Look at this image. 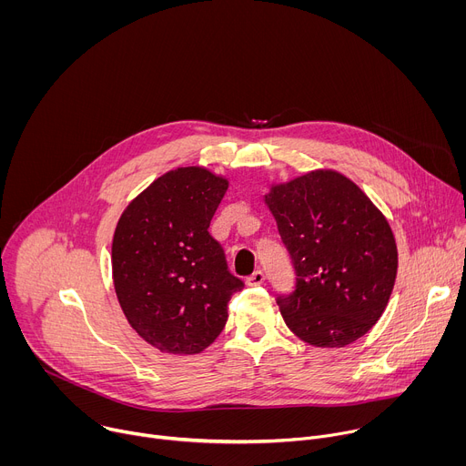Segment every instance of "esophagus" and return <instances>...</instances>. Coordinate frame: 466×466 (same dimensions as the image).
<instances>
[{"label":"esophagus","mask_w":466,"mask_h":466,"mask_svg":"<svg viewBox=\"0 0 466 466\" xmlns=\"http://www.w3.org/2000/svg\"><path fill=\"white\" fill-rule=\"evenodd\" d=\"M263 280H265V275L261 271H254L250 277H247V286L256 288V286H261Z\"/></svg>","instance_id":"1"}]
</instances>
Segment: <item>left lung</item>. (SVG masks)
I'll list each match as a JSON object with an SVG mask.
<instances>
[{
    "label": "left lung",
    "instance_id": "8db88e82",
    "mask_svg": "<svg viewBox=\"0 0 466 466\" xmlns=\"http://www.w3.org/2000/svg\"><path fill=\"white\" fill-rule=\"evenodd\" d=\"M265 203L295 269V289L277 297L288 328L322 349L358 341L394 288L398 252L387 219L336 171L275 186Z\"/></svg>",
    "mask_w": 466,
    "mask_h": 466
}]
</instances>
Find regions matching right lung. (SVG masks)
<instances>
[{"instance_id":"add662e5","label":"right lung","mask_w":466,"mask_h":466,"mask_svg":"<svg viewBox=\"0 0 466 466\" xmlns=\"http://www.w3.org/2000/svg\"><path fill=\"white\" fill-rule=\"evenodd\" d=\"M228 182L203 167L157 178L121 214L112 273L128 324L169 354H198L216 341L243 280L228 271L208 228Z\"/></svg>"}]
</instances>
